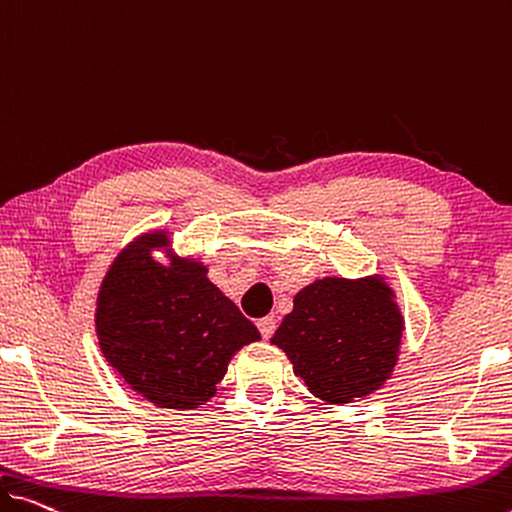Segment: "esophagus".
Listing matches in <instances>:
<instances>
[{
  "label": "esophagus",
  "mask_w": 512,
  "mask_h": 512,
  "mask_svg": "<svg viewBox=\"0 0 512 512\" xmlns=\"http://www.w3.org/2000/svg\"><path fill=\"white\" fill-rule=\"evenodd\" d=\"M274 329H277V320H274L272 316H265V318L258 320V332H261L265 341L274 334Z\"/></svg>",
  "instance_id": "obj_1"
}]
</instances>
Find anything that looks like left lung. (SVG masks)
I'll list each match as a JSON object with an SVG mask.
<instances>
[{"mask_svg":"<svg viewBox=\"0 0 512 512\" xmlns=\"http://www.w3.org/2000/svg\"><path fill=\"white\" fill-rule=\"evenodd\" d=\"M380 279H320L295 295L272 343L295 375L329 403H350L382 387L398 359L400 316Z\"/></svg>","mask_w":512,"mask_h":512,"instance_id":"left-lung-1","label":"left lung"}]
</instances>
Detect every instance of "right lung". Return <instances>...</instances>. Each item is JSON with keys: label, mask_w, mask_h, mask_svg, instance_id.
<instances>
[{"label": "right lung", "mask_w": 512, "mask_h": 512, "mask_svg": "<svg viewBox=\"0 0 512 512\" xmlns=\"http://www.w3.org/2000/svg\"><path fill=\"white\" fill-rule=\"evenodd\" d=\"M167 245L148 233L116 258L98 293L100 350L132 389L167 410H194L215 396L242 345L261 338L254 322L190 258L157 263Z\"/></svg>", "instance_id": "1"}]
</instances>
